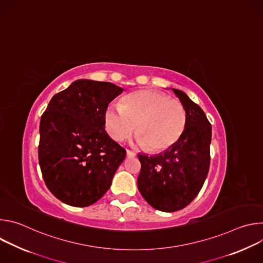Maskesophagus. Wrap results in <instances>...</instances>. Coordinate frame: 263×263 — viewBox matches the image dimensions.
<instances>
[{"instance_id":"34e87169","label":"esophagus","mask_w":263,"mask_h":263,"mask_svg":"<svg viewBox=\"0 0 263 263\" xmlns=\"http://www.w3.org/2000/svg\"><path fill=\"white\" fill-rule=\"evenodd\" d=\"M127 156L128 157H135L136 153L133 152V151H130V149H127Z\"/></svg>"}]
</instances>
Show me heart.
Returning a JSON list of instances; mask_svg holds the SVG:
<instances>
[{
  "label": "heart",
  "instance_id": "1",
  "mask_svg": "<svg viewBox=\"0 0 263 263\" xmlns=\"http://www.w3.org/2000/svg\"><path fill=\"white\" fill-rule=\"evenodd\" d=\"M105 128L117 141L128 139L137 126V142L148 151L162 152L183 135L186 112L183 105L162 92L141 90L127 96L123 104L110 103L104 114Z\"/></svg>",
  "mask_w": 263,
  "mask_h": 263
}]
</instances>
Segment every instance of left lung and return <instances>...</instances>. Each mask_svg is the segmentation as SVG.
<instances>
[{
    "label": "left lung",
    "instance_id": "obj_1",
    "mask_svg": "<svg viewBox=\"0 0 263 263\" xmlns=\"http://www.w3.org/2000/svg\"><path fill=\"white\" fill-rule=\"evenodd\" d=\"M172 90L186 112L183 135L163 153L138 154V191L149 205L163 212L178 211L194 201L210 164L211 125L205 112L182 90Z\"/></svg>",
    "mask_w": 263,
    "mask_h": 263
}]
</instances>
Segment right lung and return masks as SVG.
Here are the masks:
<instances>
[{
    "label": "right lung",
    "mask_w": 263,
    "mask_h": 263,
    "mask_svg": "<svg viewBox=\"0 0 263 263\" xmlns=\"http://www.w3.org/2000/svg\"><path fill=\"white\" fill-rule=\"evenodd\" d=\"M123 91L81 79L50 101L41 119L39 160L47 187L61 202L87 207L111 186L126 149L105 131L104 114Z\"/></svg>",
    "instance_id": "1"
}]
</instances>
